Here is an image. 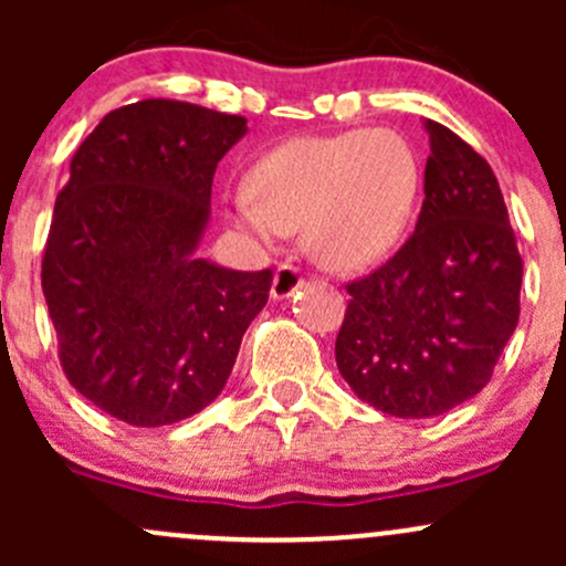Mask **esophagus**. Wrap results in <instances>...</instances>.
<instances>
[{"label": "esophagus", "mask_w": 566, "mask_h": 566, "mask_svg": "<svg viewBox=\"0 0 566 566\" xmlns=\"http://www.w3.org/2000/svg\"><path fill=\"white\" fill-rule=\"evenodd\" d=\"M301 287H304V271H301L298 265H293V262H284V265L276 268V276H273V287H271L273 298L276 301L290 298V295Z\"/></svg>", "instance_id": "1"}]
</instances>
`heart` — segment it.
Instances as JSON below:
<instances>
[{"instance_id": "heart-1", "label": "heart", "mask_w": 566, "mask_h": 566, "mask_svg": "<svg viewBox=\"0 0 566 566\" xmlns=\"http://www.w3.org/2000/svg\"><path fill=\"white\" fill-rule=\"evenodd\" d=\"M419 188V158L394 130L295 136L256 158L230 219L265 247L304 230L317 262L350 271L397 247Z\"/></svg>"}]
</instances>
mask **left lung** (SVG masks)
<instances>
[{
    "instance_id": "8db88e82",
    "label": "left lung",
    "mask_w": 566,
    "mask_h": 566,
    "mask_svg": "<svg viewBox=\"0 0 566 566\" xmlns=\"http://www.w3.org/2000/svg\"><path fill=\"white\" fill-rule=\"evenodd\" d=\"M424 202L408 241L347 282L336 367L358 399L430 419L479 394L521 317L523 260L490 164L427 119Z\"/></svg>"
}]
</instances>
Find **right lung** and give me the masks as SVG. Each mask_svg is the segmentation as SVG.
Listing matches in <instances>:
<instances>
[{
    "label": "right lung",
    "instance_id": "add662e5",
    "mask_svg": "<svg viewBox=\"0 0 566 566\" xmlns=\"http://www.w3.org/2000/svg\"><path fill=\"white\" fill-rule=\"evenodd\" d=\"M247 117L147 98L108 112L71 158L43 249L65 378L134 427L199 413L224 389L273 271L199 260L210 188Z\"/></svg>",
    "mask_w": 566,
    "mask_h": 566
}]
</instances>
